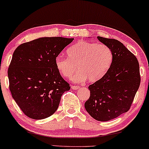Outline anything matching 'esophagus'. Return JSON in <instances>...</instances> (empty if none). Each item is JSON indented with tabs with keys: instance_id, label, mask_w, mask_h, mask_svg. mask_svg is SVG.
Instances as JSON below:
<instances>
[{
	"instance_id": "obj_1",
	"label": "esophagus",
	"mask_w": 149,
	"mask_h": 149,
	"mask_svg": "<svg viewBox=\"0 0 149 149\" xmlns=\"http://www.w3.org/2000/svg\"><path fill=\"white\" fill-rule=\"evenodd\" d=\"M71 88L72 89H74V90H77V89H79V86H75V85H71Z\"/></svg>"
}]
</instances>
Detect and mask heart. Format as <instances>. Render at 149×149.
Returning a JSON list of instances; mask_svg holds the SVG:
<instances>
[{
	"instance_id": "heart-1",
	"label": "heart",
	"mask_w": 149,
	"mask_h": 149,
	"mask_svg": "<svg viewBox=\"0 0 149 149\" xmlns=\"http://www.w3.org/2000/svg\"><path fill=\"white\" fill-rule=\"evenodd\" d=\"M68 58L59 55L55 60L58 72L69 79L77 71L72 80L81 83L88 79L90 82L100 80L109 70L113 60V52L104 44L79 41L66 50Z\"/></svg>"
}]
</instances>
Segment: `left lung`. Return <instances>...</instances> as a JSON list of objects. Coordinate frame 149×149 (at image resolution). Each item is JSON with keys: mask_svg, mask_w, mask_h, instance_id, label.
I'll use <instances>...</instances> for the list:
<instances>
[{"mask_svg": "<svg viewBox=\"0 0 149 149\" xmlns=\"http://www.w3.org/2000/svg\"><path fill=\"white\" fill-rule=\"evenodd\" d=\"M97 38L109 47L113 60L104 76L89 86L90 96L85 102V108L93 119L107 121L130 109L140 84L139 63L119 40Z\"/></svg>", "mask_w": 149, "mask_h": 149, "instance_id": "left-lung-1", "label": "left lung"}]
</instances>
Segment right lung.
Returning <instances> with one entry per match:
<instances>
[{
  "mask_svg": "<svg viewBox=\"0 0 149 149\" xmlns=\"http://www.w3.org/2000/svg\"><path fill=\"white\" fill-rule=\"evenodd\" d=\"M74 38L42 37L18 46L8 69L9 89L28 117L43 119L57 111L70 87L57 70L55 60Z\"/></svg>",
  "mask_w": 149,
  "mask_h": 149,
  "instance_id": "right-lung-1",
  "label": "right lung"
}]
</instances>
